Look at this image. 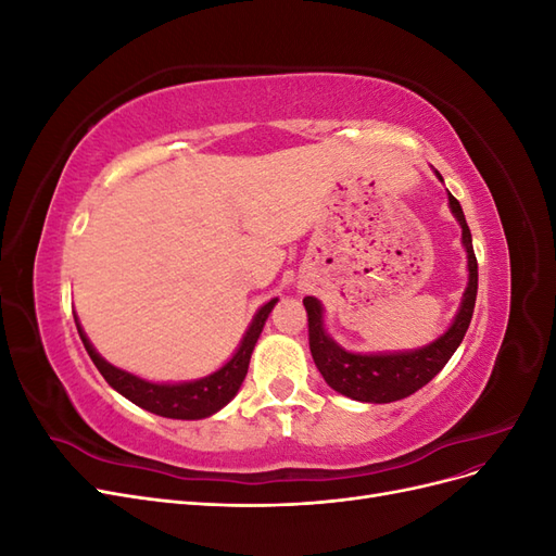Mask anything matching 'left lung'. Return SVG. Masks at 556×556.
Wrapping results in <instances>:
<instances>
[{"label":"left lung","mask_w":556,"mask_h":556,"mask_svg":"<svg viewBox=\"0 0 556 556\" xmlns=\"http://www.w3.org/2000/svg\"><path fill=\"white\" fill-rule=\"evenodd\" d=\"M443 180L439 172H433ZM447 204L454 220L462 227V245L466 250L468 282L462 294V304L452 325L439 336V339L415 348V350H394V352H350L336 343L325 327V308L319 299L306 296L304 306L308 313V341L311 355L323 374L325 382L333 392L348 399L364 403H392L406 399L441 374V368L450 362L454 350L464 341L466 329L470 325L478 296V260L473 252V239L466 225L462 204L447 192Z\"/></svg>","instance_id":"left-lung-1"}]
</instances>
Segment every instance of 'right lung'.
<instances>
[{
    "instance_id": "1",
    "label": "right lung",
    "mask_w": 556,
    "mask_h": 556,
    "mask_svg": "<svg viewBox=\"0 0 556 556\" xmlns=\"http://www.w3.org/2000/svg\"><path fill=\"white\" fill-rule=\"evenodd\" d=\"M276 304H278V299L266 301V304L255 313L250 327L243 333L237 352H233L229 362H225L220 368H217V371H213L204 378L182 380V382H153V380L139 378L129 371H123V368L113 366L94 350V345L90 343L86 331H83L76 315H74V319H76V329H78L80 341H83V345H86L90 359L94 362L99 374L104 376V380L113 387L117 394H123L131 403H137L139 408H143L148 413H155L160 417L204 419V417L215 415L217 410H223L241 390V384L248 374L252 350H255V343L264 329L266 317L274 311Z\"/></svg>"
}]
</instances>
